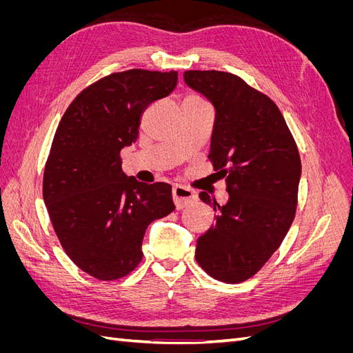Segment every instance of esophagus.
Segmentation results:
<instances>
[{"label": "esophagus", "mask_w": 353, "mask_h": 353, "mask_svg": "<svg viewBox=\"0 0 353 353\" xmlns=\"http://www.w3.org/2000/svg\"><path fill=\"white\" fill-rule=\"evenodd\" d=\"M172 197L176 209H184L197 200V194L194 191L184 185H175L172 188Z\"/></svg>", "instance_id": "esophagus-1"}]
</instances>
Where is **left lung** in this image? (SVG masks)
<instances>
[{"mask_svg": "<svg viewBox=\"0 0 353 353\" xmlns=\"http://www.w3.org/2000/svg\"><path fill=\"white\" fill-rule=\"evenodd\" d=\"M184 81L215 108L209 159L225 179L228 201L216 223L197 240L196 261L215 280L245 281L268 262L290 230L302 165L294 138L276 104L237 74L187 70Z\"/></svg>", "mask_w": 353, "mask_h": 353, "instance_id": "obj_1", "label": "left lung"}]
</instances>
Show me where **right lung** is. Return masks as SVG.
<instances>
[{
	"label": "right lung",
	"instance_id": "obj_1",
	"mask_svg": "<svg viewBox=\"0 0 353 353\" xmlns=\"http://www.w3.org/2000/svg\"><path fill=\"white\" fill-rule=\"evenodd\" d=\"M176 82L175 70L112 73L81 91L59 123L42 196L61 248L94 279L134 271L147 227L175 209L169 184L123 174L121 150L137 141L144 110Z\"/></svg>",
	"mask_w": 353,
	"mask_h": 353
}]
</instances>
